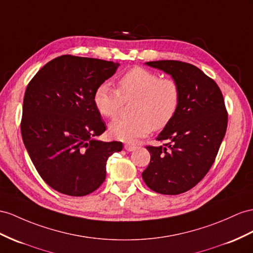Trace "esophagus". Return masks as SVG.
I'll return each mask as SVG.
<instances>
[{"label": "esophagus", "mask_w": 253, "mask_h": 253, "mask_svg": "<svg viewBox=\"0 0 253 253\" xmlns=\"http://www.w3.org/2000/svg\"><path fill=\"white\" fill-rule=\"evenodd\" d=\"M125 150H126V151H128V152L135 151V150H137V145L130 144V143H127V144H125Z\"/></svg>", "instance_id": "1"}]
</instances>
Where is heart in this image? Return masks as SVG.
<instances>
[{
  "label": "heart",
  "instance_id": "obj_1",
  "mask_svg": "<svg viewBox=\"0 0 253 253\" xmlns=\"http://www.w3.org/2000/svg\"><path fill=\"white\" fill-rule=\"evenodd\" d=\"M180 86L173 78H161L142 67L132 68L118 82V89L102 83L94 93V105L102 116L115 119L125 102L131 105V118L112 122L109 131L115 139L133 142L152 129L166 127L175 115L180 102Z\"/></svg>",
  "mask_w": 253,
  "mask_h": 253
}]
</instances>
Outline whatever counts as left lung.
Segmentation results:
<instances>
[{
  "label": "left lung",
  "mask_w": 253,
  "mask_h": 253,
  "mask_svg": "<svg viewBox=\"0 0 253 253\" xmlns=\"http://www.w3.org/2000/svg\"><path fill=\"white\" fill-rule=\"evenodd\" d=\"M146 65L171 75L182 93L175 115L157 137L169 143L146 146L151 161L142 173L148 188L174 196L193 188L210 171L228 127V112L217 83L194 65L179 61Z\"/></svg>",
  "instance_id": "left-lung-1"
}]
</instances>
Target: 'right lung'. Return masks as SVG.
Listing matches in <instances>:
<instances>
[{
  "label": "right lung",
  "mask_w": 253,
  "mask_h": 253,
  "mask_svg": "<svg viewBox=\"0 0 253 253\" xmlns=\"http://www.w3.org/2000/svg\"><path fill=\"white\" fill-rule=\"evenodd\" d=\"M119 64L61 55L47 63L25 89L21 134L38 174L71 197L92 193L106 179L107 160L122 142L95 138L106 130L94 105L96 88Z\"/></svg>",
  "instance_id": "1"
}]
</instances>
